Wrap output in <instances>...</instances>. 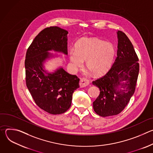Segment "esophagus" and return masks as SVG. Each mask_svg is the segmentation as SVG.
Segmentation results:
<instances>
[{
  "label": "esophagus",
  "mask_w": 153,
  "mask_h": 153,
  "mask_svg": "<svg viewBox=\"0 0 153 153\" xmlns=\"http://www.w3.org/2000/svg\"><path fill=\"white\" fill-rule=\"evenodd\" d=\"M89 84H90L89 80L85 77L82 78L79 82V85L80 87H85L86 86H88Z\"/></svg>",
  "instance_id": "esophagus-1"
}]
</instances>
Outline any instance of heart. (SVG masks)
<instances>
[{
  "label": "heart",
  "instance_id": "heart-1",
  "mask_svg": "<svg viewBox=\"0 0 153 153\" xmlns=\"http://www.w3.org/2000/svg\"><path fill=\"white\" fill-rule=\"evenodd\" d=\"M115 55V48L111 43L97 38H86L80 40L76 50L70 51L71 62L75 68L83 66L86 60V67L94 76H101L110 69Z\"/></svg>",
  "mask_w": 153,
  "mask_h": 153
}]
</instances>
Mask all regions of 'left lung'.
Here are the masks:
<instances>
[{
    "mask_svg": "<svg viewBox=\"0 0 153 153\" xmlns=\"http://www.w3.org/2000/svg\"><path fill=\"white\" fill-rule=\"evenodd\" d=\"M117 37V57L111 68L92 82L100 89L93 108L102 117L117 115L124 110L135 91L139 72V58L132 43L121 31ZM124 80L126 82L122 83Z\"/></svg>",
    "mask_w": 153,
    "mask_h": 153,
    "instance_id": "left-lung-1",
    "label": "left lung"
}]
</instances>
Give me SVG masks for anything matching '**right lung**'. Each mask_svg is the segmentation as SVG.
Returning a JSON list of instances; mask_svg holds the SVG:
<instances>
[{"label":"right lung","instance_id":"1","mask_svg":"<svg viewBox=\"0 0 153 153\" xmlns=\"http://www.w3.org/2000/svg\"><path fill=\"white\" fill-rule=\"evenodd\" d=\"M68 31L58 27L42 30L28 47L25 60L27 88L36 105L52 114L66 112L71 105L73 94L79 87V79L60 68L45 76L42 62L48 57V50L68 54Z\"/></svg>","mask_w":153,"mask_h":153}]
</instances>
